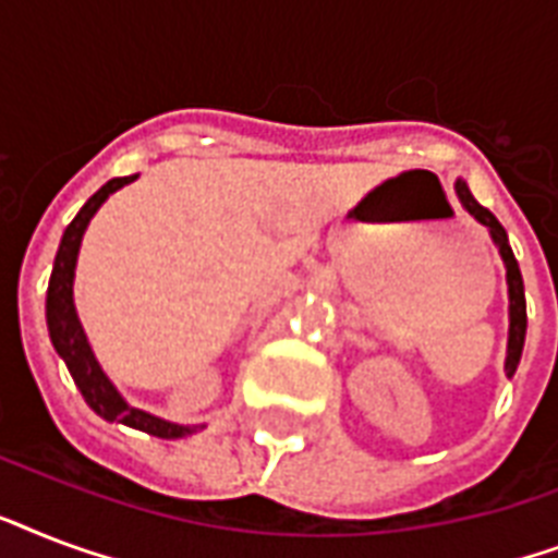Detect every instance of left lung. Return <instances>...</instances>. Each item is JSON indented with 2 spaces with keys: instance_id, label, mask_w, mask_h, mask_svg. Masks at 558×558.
I'll return each mask as SVG.
<instances>
[{
  "instance_id": "8db88e82",
  "label": "left lung",
  "mask_w": 558,
  "mask_h": 558,
  "mask_svg": "<svg viewBox=\"0 0 558 558\" xmlns=\"http://www.w3.org/2000/svg\"><path fill=\"white\" fill-rule=\"evenodd\" d=\"M454 191H458V199L463 202V208L472 214V217L481 222V226L489 231L493 236L495 248L501 254L504 269H507V295H510V336H507V359H504V371L512 379V373L519 367L521 362V350H524V336H527V301H524V280H521V269L519 260H515V254L510 248V240H507V231L498 219L489 214V210L481 205V202L472 196V191L466 187L463 179L454 182Z\"/></svg>"
}]
</instances>
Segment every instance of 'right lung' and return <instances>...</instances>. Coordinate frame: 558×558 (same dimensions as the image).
Masks as SVG:
<instances>
[{
    "instance_id": "right-lung-1",
    "label": "right lung",
    "mask_w": 558,
    "mask_h": 558,
    "mask_svg": "<svg viewBox=\"0 0 558 558\" xmlns=\"http://www.w3.org/2000/svg\"><path fill=\"white\" fill-rule=\"evenodd\" d=\"M138 177H124V179H109L107 185L100 187L89 202L77 210V217L69 222L63 231L60 248H57L54 269H51V280H48L46 292V322H48V336L54 344L57 356L63 359L69 373H72L74 385L81 388L86 405L98 416H104L107 423H124L130 428L147 432L161 440H179L187 434H196L205 425H179L170 420H161L156 414H147L142 408H133L126 402L118 388L112 385L100 362L92 353V344L83 332V324L74 310V269H77V254H81V243L86 228H89L92 217L98 214V208L109 199V193L121 191Z\"/></svg>"
}]
</instances>
